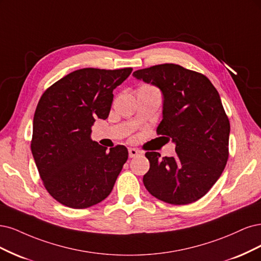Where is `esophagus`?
Masks as SVG:
<instances>
[{"label": "esophagus", "mask_w": 261, "mask_h": 261, "mask_svg": "<svg viewBox=\"0 0 261 261\" xmlns=\"http://www.w3.org/2000/svg\"><path fill=\"white\" fill-rule=\"evenodd\" d=\"M141 154H142V152H141L140 149L133 148V147H130V148H129V157H130V158H133V157H136V156L141 155Z\"/></svg>", "instance_id": "obj_1"}]
</instances>
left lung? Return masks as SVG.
Here are the masks:
<instances>
[{
  "label": "left lung",
  "instance_id": "left-lung-1",
  "mask_svg": "<svg viewBox=\"0 0 261 261\" xmlns=\"http://www.w3.org/2000/svg\"><path fill=\"white\" fill-rule=\"evenodd\" d=\"M133 77L162 91L161 138L175 144L174 157L145 154L146 190L165 203L187 205L213 188L229 157L230 122L219 93L204 74L180 65L163 64L133 72Z\"/></svg>",
  "mask_w": 261,
  "mask_h": 261
}]
</instances>
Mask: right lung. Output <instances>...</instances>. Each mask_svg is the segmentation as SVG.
Masks as SVG:
<instances>
[{"label":"right lung","instance_id":"add662e5","mask_svg":"<svg viewBox=\"0 0 261 261\" xmlns=\"http://www.w3.org/2000/svg\"><path fill=\"white\" fill-rule=\"evenodd\" d=\"M132 68L74 70L41 96L32 125L31 152L47 192L61 204L82 209L105 199L128 159L123 145L92 141V125L105 120L113 91Z\"/></svg>","mask_w":261,"mask_h":261}]
</instances>
